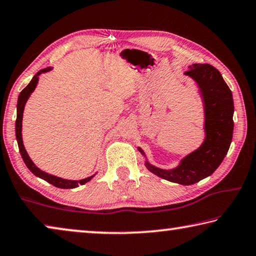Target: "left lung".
<instances>
[{
  "label": "left lung",
  "instance_id": "left-lung-1",
  "mask_svg": "<svg viewBox=\"0 0 256 256\" xmlns=\"http://www.w3.org/2000/svg\"><path fill=\"white\" fill-rule=\"evenodd\" d=\"M188 68L185 74L196 82L204 104V141L172 170H162L146 162V167L154 175L182 185L196 183L219 167L230 146L234 131L232 94L220 72L210 64H193Z\"/></svg>",
  "mask_w": 256,
  "mask_h": 256
}]
</instances>
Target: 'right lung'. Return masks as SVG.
<instances>
[{
  "label": "right lung",
  "instance_id": "add662e5",
  "mask_svg": "<svg viewBox=\"0 0 256 256\" xmlns=\"http://www.w3.org/2000/svg\"><path fill=\"white\" fill-rule=\"evenodd\" d=\"M52 70V68H42L40 72H37V74H34V78L32 79V81L29 82V84L26 86V88L22 90V92H20L19 94V98H18V105H16V141H18V146H19V151L21 154V157H22L24 162L26 164V166L29 168V170L32 172L34 175H36L37 177H40V178L44 180L46 182H48L50 184L56 186V188H78L79 185H84L86 184V182H89L90 180L92 178V176L90 177H86L84 180H64V178H60V177H56L54 175H50V174H47V172L40 170V168H38L36 164L32 162V160L29 158V156L27 154V151L24 149V142H22V134H21V131H22V116H24V105L26 102H27L28 98L30 96V94H32L34 88H36V86L38 84V76L42 73H45V72H48Z\"/></svg>",
  "mask_w": 256,
  "mask_h": 256
}]
</instances>
